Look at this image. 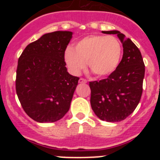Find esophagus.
Listing matches in <instances>:
<instances>
[{"label": "esophagus", "mask_w": 160, "mask_h": 160, "mask_svg": "<svg viewBox=\"0 0 160 160\" xmlns=\"http://www.w3.org/2000/svg\"><path fill=\"white\" fill-rule=\"evenodd\" d=\"M78 82L79 83H87V80H86V79H84V78H80L78 80Z\"/></svg>", "instance_id": "34e87169"}]
</instances>
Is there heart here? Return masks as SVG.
Masks as SVG:
<instances>
[{
	"label": "heart",
	"instance_id": "heart-1",
	"mask_svg": "<svg viewBox=\"0 0 160 160\" xmlns=\"http://www.w3.org/2000/svg\"><path fill=\"white\" fill-rule=\"evenodd\" d=\"M122 45L114 36L91 35L78 42L65 52V62L74 75H78L87 62L97 77L110 75L116 70L122 57Z\"/></svg>",
	"mask_w": 160,
	"mask_h": 160
}]
</instances>
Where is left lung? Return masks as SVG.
<instances>
[{
  "instance_id": "left-lung-1",
  "label": "left lung",
  "mask_w": 160,
  "mask_h": 160,
  "mask_svg": "<svg viewBox=\"0 0 160 160\" xmlns=\"http://www.w3.org/2000/svg\"><path fill=\"white\" fill-rule=\"evenodd\" d=\"M102 32L117 34L123 54L116 70L107 78L90 82V105L102 121L119 122L129 116L140 101L145 66L139 49L131 39L118 30Z\"/></svg>"
}]
</instances>
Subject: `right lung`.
<instances>
[{"mask_svg": "<svg viewBox=\"0 0 160 160\" xmlns=\"http://www.w3.org/2000/svg\"><path fill=\"white\" fill-rule=\"evenodd\" d=\"M70 31L42 35L18 59L16 90L25 113L38 122H57L70 107L79 78L68 73L64 54Z\"/></svg>", "mask_w": 160, "mask_h": 160, "instance_id": "1", "label": "right lung"}]
</instances>
